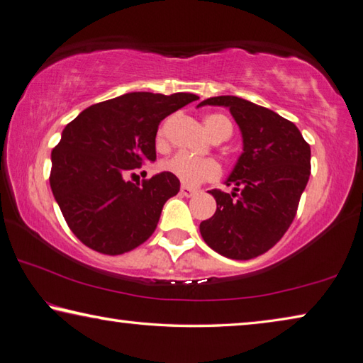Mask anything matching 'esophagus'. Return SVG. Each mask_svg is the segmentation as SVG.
Listing matches in <instances>:
<instances>
[{"mask_svg": "<svg viewBox=\"0 0 363 363\" xmlns=\"http://www.w3.org/2000/svg\"><path fill=\"white\" fill-rule=\"evenodd\" d=\"M196 194V190L195 189H190V187H187V186H182L181 187V195H184V196H194Z\"/></svg>", "mask_w": 363, "mask_h": 363, "instance_id": "obj_1", "label": "esophagus"}]
</instances>
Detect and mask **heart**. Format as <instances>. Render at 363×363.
<instances>
[{"label": "heart", "instance_id": "heart-1", "mask_svg": "<svg viewBox=\"0 0 363 363\" xmlns=\"http://www.w3.org/2000/svg\"><path fill=\"white\" fill-rule=\"evenodd\" d=\"M204 125L209 135L214 138H227L232 135L233 127L232 122L228 121L225 116L222 114H211L204 118ZM164 135V130L160 128L157 140L162 141ZM163 171L173 174L177 177L184 186L196 187L203 182L214 181L220 176V164L214 159H208V157H195L187 152H177L173 157L164 160L162 163Z\"/></svg>", "mask_w": 363, "mask_h": 363}]
</instances>
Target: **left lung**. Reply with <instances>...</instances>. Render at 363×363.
Instances as JSON below:
<instances>
[{"label":"left lung","instance_id":"obj_1","mask_svg":"<svg viewBox=\"0 0 363 363\" xmlns=\"http://www.w3.org/2000/svg\"><path fill=\"white\" fill-rule=\"evenodd\" d=\"M203 104L227 106L240 125L245 152L227 179L233 194L209 190L214 216L200 223L206 245L223 257L249 260L265 254L291 227L311 174V147L295 125L238 96Z\"/></svg>","mask_w":363,"mask_h":363}]
</instances>
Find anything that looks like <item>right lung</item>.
I'll return each instance as SVG.
<instances>
[{"label": "right lung", "instance_id": "add662e5", "mask_svg": "<svg viewBox=\"0 0 363 363\" xmlns=\"http://www.w3.org/2000/svg\"><path fill=\"white\" fill-rule=\"evenodd\" d=\"M194 94L133 91L94 104L65 127L52 150L50 189L76 238L106 255L141 246L159 223L163 204L179 192V179L164 171L130 182L155 160L159 123Z\"/></svg>", "mask_w": 363, "mask_h": 363}]
</instances>
